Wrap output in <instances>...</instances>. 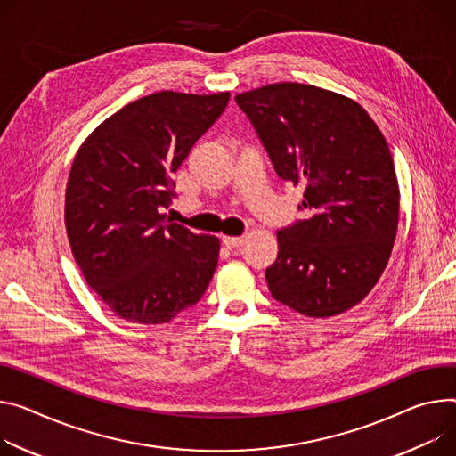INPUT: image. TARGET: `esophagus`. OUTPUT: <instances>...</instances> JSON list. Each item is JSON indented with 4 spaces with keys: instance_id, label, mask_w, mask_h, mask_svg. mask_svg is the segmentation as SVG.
<instances>
[{
    "instance_id": "obj_1",
    "label": "esophagus",
    "mask_w": 456,
    "mask_h": 456,
    "mask_svg": "<svg viewBox=\"0 0 456 456\" xmlns=\"http://www.w3.org/2000/svg\"><path fill=\"white\" fill-rule=\"evenodd\" d=\"M224 245L225 247H229V249H234V247H240V245H243V236H224Z\"/></svg>"
}]
</instances>
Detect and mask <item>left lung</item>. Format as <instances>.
<instances>
[{"label": "left lung", "mask_w": 456, "mask_h": 456, "mask_svg": "<svg viewBox=\"0 0 456 456\" xmlns=\"http://www.w3.org/2000/svg\"><path fill=\"white\" fill-rule=\"evenodd\" d=\"M276 175L302 185L297 220L278 231L265 269L273 298L305 316L340 314L382 276L396 236L398 182L387 142L353 100L274 84L236 98Z\"/></svg>", "instance_id": "left-lung-1"}]
</instances>
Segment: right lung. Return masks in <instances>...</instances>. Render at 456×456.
Here are the masks:
<instances>
[{
  "label": "right lung",
  "mask_w": 456,
  "mask_h": 456,
  "mask_svg": "<svg viewBox=\"0 0 456 456\" xmlns=\"http://www.w3.org/2000/svg\"><path fill=\"white\" fill-rule=\"evenodd\" d=\"M229 98L149 94L105 119L74 158L65 192L70 249L123 320L169 322L203 297L215 274L218 238L194 234L161 211L176 196L173 175Z\"/></svg>",
  "instance_id": "1"
}]
</instances>
